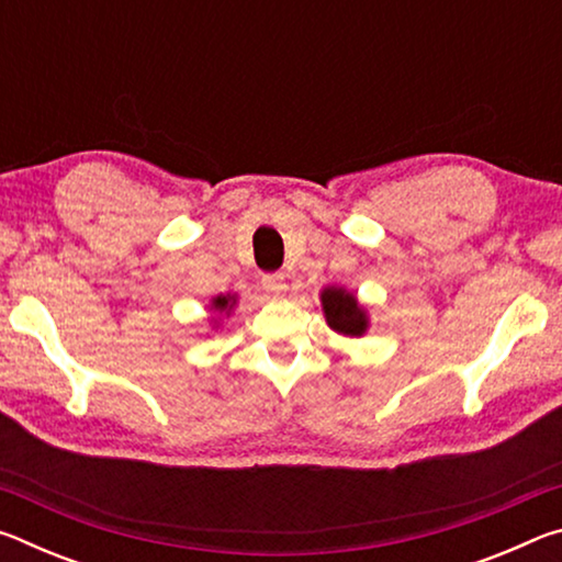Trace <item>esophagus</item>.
I'll return each instance as SVG.
<instances>
[{
	"instance_id": "34e87169",
	"label": "esophagus",
	"mask_w": 562,
	"mask_h": 562,
	"mask_svg": "<svg viewBox=\"0 0 562 562\" xmlns=\"http://www.w3.org/2000/svg\"><path fill=\"white\" fill-rule=\"evenodd\" d=\"M262 290L268 292V294H272V297H280V294L288 290V284H284V278L282 274H265L262 278Z\"/></svg>"
}]
</instances>
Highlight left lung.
<instances>
[{"label": "left lung", "instance_id": "8db88e82", "mask_svg": "<svg viewBox=\"0 0 562 562\" xmlns=\"http://www.w3.org/2000/svg\"><path fill=\"white\" fill-rule=\"evenodd\" d=\"M322 312L329 329H335L341 337H364L369 329V312L361 307L355 294L345 288H325L319 292Z\"/></svg>", "mask_w": 562, "mask_h": 562}]
</instances>
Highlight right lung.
Returning a JSON list of instances; mask_svg holds the SVG:
<instances>
[{"instance_id": "add662e5", "label": "right lung", "mask_w": 562, "mask_h": 562, "mask_svg": "<svg viewBox=\"0 0 562 562\" xmlns=\"http://www.w3.org/2000/svg\"><path fill=\"white\" fill-rule=\"evenodd\" d=\"M235 304H237L235 294H217V297H213L211 304H207V307H211V312H217V315H231ZM213 325H215V327L221 325V319L213 317Z\"/></svg>"}]
</instances>
